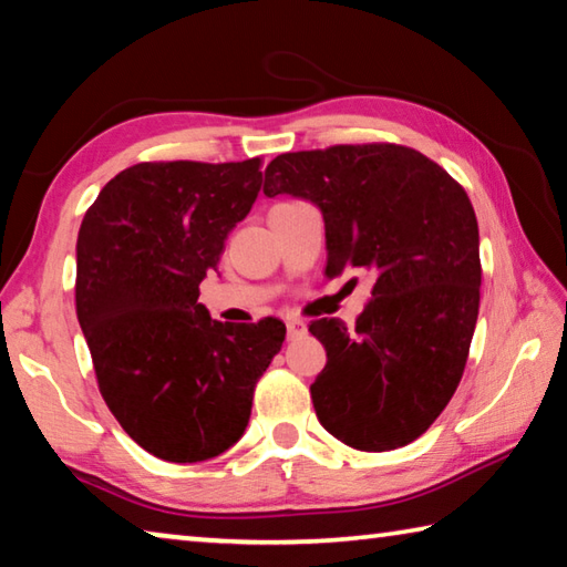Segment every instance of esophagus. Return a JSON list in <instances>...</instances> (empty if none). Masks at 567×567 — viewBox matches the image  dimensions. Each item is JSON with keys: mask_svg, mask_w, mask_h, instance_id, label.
Listing matches in <instances>:
<instances>
[{"mask_svg": "<svg viewBox=\"0 0 567 567\" xmlns=\"http://www.w3.org/2000/svg\"><path fill=\"white\" fill-rule=\"evenodd\" d=\"M305 332H307L305 322H300V320H287V338L295 340V338H300V334H305Z\"/></svg>", "mask_w": 567, "mask_h": 567, "instance_id": "esophagus-1", "label": "esophagus"}]
</instances>
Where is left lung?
Masks as SVG:
<instances>
[{
  "mask_svg": "<svg viewBox=\"0 0 567 567\" xmlns=\"http://www.w3.org/2000/svg\"><path fill=\"white\" fill-rule=\"evenodd\" d=\"M265 195L322 209L330 280H375L354 328L310 322L328 352L310 385L322 427L364 453L417 440L455 395L477 322L483 267L467 192L417 150L368 142L277 155Z\"/></svg>",
  "mask_w": 567,
  "mask_h": 567,
  "instance_id": "left-lung-1",
  "label": "left lung"
}]
</instances>
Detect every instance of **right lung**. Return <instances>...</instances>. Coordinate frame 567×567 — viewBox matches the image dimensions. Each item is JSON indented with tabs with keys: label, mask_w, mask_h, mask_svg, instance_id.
<instances>
[{
	"label": "right lung",
	"mask_w": 567,
	"mask_h": 567,
	"mask_svg": "<svg viewBox=\"0 0 567 567\" xmlns=\"http://www.w3.org/2000/svg\"><path fill=\"white\" fill-rule=\"evenodd\" d=\"M262 157L140 162L112 177L76 237V320L104 402L134 443L199 463L243 437L285 324H223L197 302L252 209Z\"/></svg>",
	"instance_id": "1"
}]
</instances>
